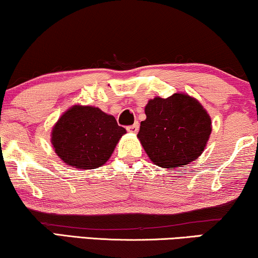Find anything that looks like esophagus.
<instances>
[{
	"label": "esophagus",
	"mask_w": 258,
	"mask_h": 258,
	"mask_svg": "<svg viewBox=\"0 0 258 258\" xmlns=\"http://www.w3.org/2000/svg\"><path fill=\"white\" fill-rule=\"evenodd\" d=\"M139 128H140V125H139V123H134L133 125H129V126H126V130H128V132H130V133H137L139 132Z\"/></svg>",
	"instance_id": "esophagus-1"
}]
</instances>
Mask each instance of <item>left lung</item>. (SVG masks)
Returning <instances> with one entry per match:
<instances>
[{"mask_svg": "<svg viewBox=\"0 0 258 258\" xmlns=\"http://www.w3.org/2000/svg\"><path fill=\"white\" fill-rule=\"evenodd\" d=\"M137 137L149 159L163 168L188 165L202 155L211 118L198 100L183 93L150 99Z\"/></svg>", "mask_w": 258, "mask_h": 258, "instance_id": "8db88e82", "label": "left lung"}]
</instances>
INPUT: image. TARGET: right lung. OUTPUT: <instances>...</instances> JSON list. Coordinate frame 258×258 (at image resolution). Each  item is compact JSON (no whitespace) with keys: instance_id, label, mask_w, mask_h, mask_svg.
Listing matches in <instances>:
<instances>
[{"instance_id":"right-lung-1","label":"right lung","mask_w":258,"mask_h":258,"mask_svg":"<svg viewBox=\"0 0 258 258\" xmlns=\"http://www.w3.org/2000/svg\"><path fill=\"white\" fill-rule=\"evenodd\" d=\"M125 129L115 117L93 106L75 105L52 130V145L66 165L93 169L108 161Z\"/></svg>"}]
</instances>
